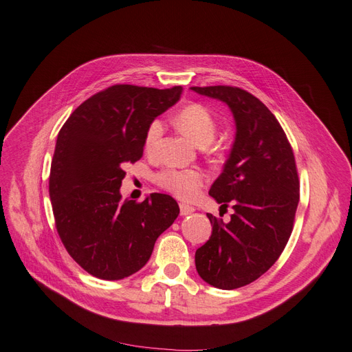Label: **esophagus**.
<instances>
[{"instance_id": "obj_1", "label": "esophagus", "mask_w": 352, "mask_h": 352, "mask_svg": "<svg viewBox=\"0 0 352 352\" xmlns=\"http://www.w3.org/2000/svg\"><path fill=\"white\" fill-rule=\"evenodd\" d=\"M179 211H181V216H188V214L195 211V208L188 206V204H186V203H181L179 204Z\"/></svg>"}]
</instances>
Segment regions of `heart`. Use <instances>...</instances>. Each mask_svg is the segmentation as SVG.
<instances>
[{
	"label": "heart",
	"instance_id": "1",
	"mask_svg": "<svg viewBox=\"0 0 352 352\" xmlns=\"http://www.w3.org/2000/svg\"><path fill=\"white\" fill-rule=\"evenodd\" d=\"M177 126L201 148L208 146L217 133V122L211 111L201 103H190L184 106L175 118ZM164 133V125L160 119L151 122L145 132V149H152ZM157 184L177 195L181 200H194L200 192L206 177L197 170H175L168 168L157 174Z\"/></svg>",
	"mask_w": 352,
	"mask_h": 352
}]
</instances>
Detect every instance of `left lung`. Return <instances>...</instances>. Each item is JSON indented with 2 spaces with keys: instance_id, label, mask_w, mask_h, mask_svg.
<instances>
[{
  "instance_id": "1",
  "label": "left lung",
  "mask_w": 352,
  "mask_h": 352,
  "mask_svg": "<svg viewBox=\"0 0 352 352\" xmlns=\"http://www.w3.org/2000/svg\"><path fill=\"white\" fill-rule=\"evenodd\" d=\"M191 90L227 103L236 120L230 157L208 192L234 212L228 223L207 214L212 232L195 252V267L208 285L237 289L274 265L292 233L299 203L295 155L278 119L249 91L234 86Z\"/></svg>"
}]
</instances>
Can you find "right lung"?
<instances>
[{"instance_id": "obj_1", "label": "right lung", "mask_w": 352, "mask_h": 352, "mask_svg": "<svg viewBox=\"0 0 352 352\" xmlns=\"http://www.w3.org/2000/svg\"><path fill=\"white\" fill-rule=\"evenodd\" d=\"M181 86L113 85L76 109L57 135L49 192L57 233L91 276L119 280L142 269L178 217L171 195L122 201L125 166L140 161L148 125L179 99Z\"/></svg>"}]
</instances>
